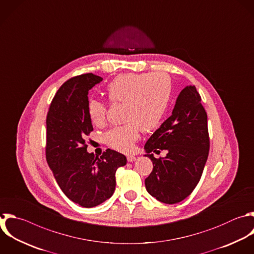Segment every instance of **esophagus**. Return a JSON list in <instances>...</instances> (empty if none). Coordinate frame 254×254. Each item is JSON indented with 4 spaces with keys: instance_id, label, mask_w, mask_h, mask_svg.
<instances>
[{
    "instance_id": "obj_1",
    "label": "esophagus",
    "mask_w": 254,
    "mask_h": 254,
    "mask_svg": "<svg viewBox=\"0 0 254 254\" xmlns=\"http://www.w3.org/2000/svg\"><path fill=\"white\" fill-rule=\"evenodd\" d=\"M135 160H136V157H135V156H131V155H130V156H128V157H127V161H128V162H130V163L134 162Z\"/></svg>"
}]
</instances>
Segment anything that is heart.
Segmentation results:
<instances>
[{
	"label": "heart",
	"mask_w": 254,
	"mask_h": 254,
	"mask_svg": "<svg viewBox=\"0 0 254 254\" xmlns=\"http://www.w3.org/2000/svg\"><path fill=\"white\" fill-rule=\"evenodd\" d=\"M113 103H124V125L104 134V142L111 148L130 152L138 140L141 128H155L165 116L172 95L171 80L165 73H124L115 77L106 88ZM87 111L91 122L101 126L106 120V105L90 99Z\"/></svg>",
	"instance_id": "1"
}]
</instances>
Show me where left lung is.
<instances>
[{
  "instance_id": "obj_1",
  "label": "left lung",
  "mask_w": 254,
  "mask_h": 254,
  "mask_svg": "<svg viewBox=\"0 0 254 254\" xmlns=\"http://www.w3.org/2000/svg\"><path fill=\"white\" fill-rule=\"evenodd\" d=\"M194 86H186L179 94L172 115L145 144L146 157L153 171L145 180L147 191L164 203L185 199L200 180L209 150L207 116ZM167 149L164 158L151 154Z\"/></svg>"
}]
</instances>
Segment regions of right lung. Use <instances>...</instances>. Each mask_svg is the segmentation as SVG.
Wrapping results in <instances>:
<instances>
[{"label":"right lung","instance_id":"obj_1","mask_svg":"<svg viewBox=\"0 0 254 254\" xmlns=\"http://www.w3.org/2000/svg\"><path fill=\"white\" fill-rule=\"evenodd\" d=\"M102 79L93 73L68 79L56 93L47 116V162L64 193L83 207L96 206L113 194L115 173L127 162L111 149L100 158L87 152L86 136L93 130L88 91Z\"/></svg>","mask_w":254,"mask_h":254}]
</instances>
